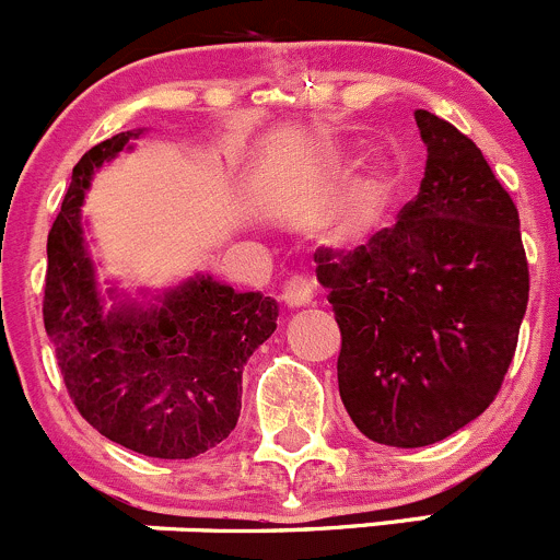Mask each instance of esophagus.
Wrapping results in <instances>:
<instances>
[{"label":"esophagus","mask_w":560,"mask_h":560,"mask_svg":"<svg viewBox=\"0 0 560 560\" xmlns=\"http://www.w3.org/2000/svg\"><path fill=\"white\" fill-rule=\"evenodd\" d=\"M283 300L289 307H302L313 302V285L305 277H289L283 285Z\"/></svg>","instance_id":"1"}]
</instances>
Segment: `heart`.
Listing matches in <instances>:
<instances>
[{
    "label": "heart",
    "mask_w": 560,
    "mask_h": 560,
    "mask_svg": "<svg viewBox=\"0 0 560 560\" xmlns=\"http://www.w3.org/2000/svg\"><path fill=\"white\" fill-rule=\"evenodd\" d=\"M396 197V178L385 170H371L346 186L332 217V233L338 238H363L387 220Z\"/></svg>",
    "instance_id": "b5f03b06"
}]
</instances>
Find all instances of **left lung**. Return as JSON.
Here are the masks:
<instances>
[{"label": "left lung", "instance_id": "obj_1", "mask_svg": "<svg viewBox=\"0 0 560 560\" xmlns=\"http://www.w3.org/2000/svg\"><path fill=\"white\" fill-rule=\"evenodd\" d=\"M415 120L429 156L396 225L313 255L340 327V401L390 448L440 443L494 401L530 291L520 214L483 153L443 117Z\"/></svg>", "mask_w": 560, "mask_h": 560}]
</instances>
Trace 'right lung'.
<instances>
[{
    "mask_svg": "<svg viewBox=\"0 0 560 560\" xmlns=\"http://www.w3.org/2000/svg\"><path fill=\"white\" fill-rule=\"evenodd\" d=\"M131 137L98 142L73 167L46 244L44 324L68 396L98 434L153 459H191L236 429L242 371L275 332L277 302L195 277L162 307L101 313L79 211L93 170Z\"/></svg>",
    "mask_w": 560,
    "mask_h": 560,
    "instance_id": "obj_1",
    "label": "right lung"
}]
</instances>
